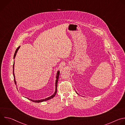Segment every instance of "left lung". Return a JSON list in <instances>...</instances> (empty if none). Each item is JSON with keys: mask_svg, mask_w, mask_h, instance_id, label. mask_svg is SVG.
<instances>
[{"mask_svg": "<svg viewBox=\"0 0 125 125\" xmlns=\"http://www.w3.org/2000/svg\"><path fill=\"white\" fill-rule=\"evenodd\" d=\"M76 93H77V92H76ZM77 94H78V93H77Z\"/></svg>", "mask_w": 125, "mask_h": 125, "instance_id": "obj_1", "label": "left lung"}]
</instances>
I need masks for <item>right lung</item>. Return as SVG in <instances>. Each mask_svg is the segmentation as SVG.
<instances>
[{"instance_id":"obj_1","label":"right lung","mask_w":125,"mask_h":125,"mask_svg":"<svg viewBox=\"0 0 125 125\" xmlns=\"http://www.w3.org/2000/svg\"><path fill=\"white\" fill-rule=\"evenodd\" d=\"M20 46H19L18 47V48L16 49V51H15V52L14 55V59H15V56H16V54H17V52H18V50H19V48H20ZM14 63H15V62H14V64H13V76H14V82H15V84L16 85V84H17V83H16V80H15V74H14V64H15ZM59 74H60V72H59V71H57V74H56V81H55V93H54V94H52L51 96H49V97H47V98H45V99H41V100H34L31 99H30V98H28V99H29V100H30L32 101H33V102H34L39 103V102H43V101H47V100H49V99H50L52 98L53 97H54L55 96V95H56V93H57V83H58V79H59Z\"/></svg>"}]
</instances>
